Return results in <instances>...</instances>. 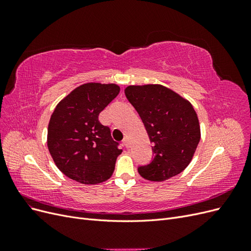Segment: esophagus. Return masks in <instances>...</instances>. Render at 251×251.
I'll return each instance as SVG.
<instances>
[{"label":"esophagus","mask_w":251,"mask_h":251,"mask_svg":"<svg viewBox=\"0 0 251 251\" xmlns=\"http://www.w3.org/2000/svg\"><path fill=\"white\" fill-rule=\"evenodd\" d=\"M123 143H124V146H125L126 148H130V141H128V139H127L126 137V138H124Z\"/></svg>","instance_id":"obj_1"}]
</instances>
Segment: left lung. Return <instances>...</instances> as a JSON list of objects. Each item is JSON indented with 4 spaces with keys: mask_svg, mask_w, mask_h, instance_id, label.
I'll use <instances>...</instances> for the list:
<instances>
[{
    "mask_svg": "<svg viewBox=\"0 0 251 251\" xmlns=\"http://www.w3.org/2000/svg\"><path fill=\"white\" fill-rule=\"evenodd\" d=\"M125 93L154 144L151 162L138 166L140 176L164 181L184 171L200 141L199 120L193 105L161 85L130 86Z\"/></svg>",
    "mask_w": 251,
    "mask_h": 251,
    "instance_id": "1",
    "label": "left lung"
}]
</instances>
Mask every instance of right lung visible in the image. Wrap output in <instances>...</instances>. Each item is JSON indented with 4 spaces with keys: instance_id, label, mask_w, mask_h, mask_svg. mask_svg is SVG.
Segmentation results:
<instances>
[{
    "instance_id": "right-lung-1",
    "label": "right lung",
    "mask_w": 251,
    "mask_h": 251,
    "mask_svg": "<svg viewBox=\"0 0 251 251\" xmlns=\"http://www.w3.org/2000/svg\"><path fill=\"white\" fill-rule=\"evenodd\" d=\"M119 91L114 83H85L56 105L49 121L48 149L67 177L82 184H97L112 176L123 150L98 115Z\"/></svg>"
}]
</instances>
